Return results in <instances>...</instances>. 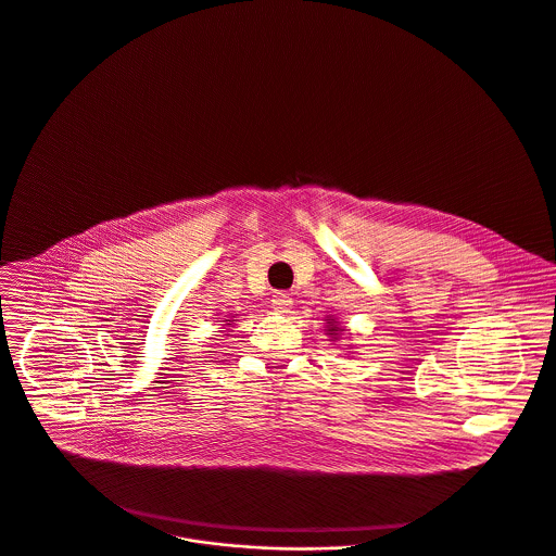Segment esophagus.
I'll list each match as a JSON object with an SVG mask.
<instances>
[{"label":"esophagus","mask_w":556,"mask_h":556,"mask_svg":"<svg viewBox=\"0 0 556 556\" xmlns=\"http://www.w3.org/2000/svg\"><path fill=\"white\" fill-rule=\"evenodd\" d=\"M271 306H274L278 313H289L291 306H293V302H291V298H289L287 293H276V295L271 298Z\"/></svg>","instance_id":"esophagus-1"}]
</instances>
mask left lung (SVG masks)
Here are the masks:
<instances>
[{
	"mask_svg": "<svg viewBox=\"0 0 556 556\" xmlns=\"http://www.w3.org/2000/svg\"><path fill=\"white\" fill-rule=\"evenodd\" d=\"M326 324H328V326H326V328H328V334H330V337H332V339H337V337H339V332H341V328H339V324H337V321H334V319H328V321H326Z\"/></svg>",
	"mask_w": 556,
	"mask_h": 556,
	"instance_id": "8db88e82",
	"label": "left lung"
}]
</instances>
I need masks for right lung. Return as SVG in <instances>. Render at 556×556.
I'll return each instance as SVG.
<instances>
[{"instance_id": "1", "label": "right lung", "mask_w": 556, "mask_h": 556, "mask_svg": "<svg viewBox=\"0 0 556 556\" xmlns=\"http://www.w3.org/2000/svg\"><path fill=\"white\" fill-rule=\"evenodd\" d=\"M226 321H235V319H226Z\"/></svg>"}]
</instances>
